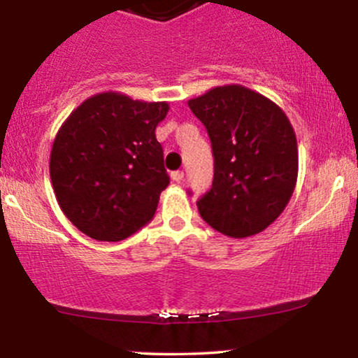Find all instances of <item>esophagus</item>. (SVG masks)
<instances>
[{"label":"esophagus","instance_id":"esophagus-1","mask_svg":"<svg viewBox=\"0 0 358 358\" xmlns=\"http://www.w3.org/2000/svg\"><path fill=\"white\" fill-rule=\"evenodd\" d=\"M183 176H185V173H183V171H171V180H173V182H182V180H183Z\"/></svg>","mask_w":358,"mask_h":358}]
</instances>
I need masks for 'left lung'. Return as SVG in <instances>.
I'll list each match as a JSON object with an SVG mask.
<instances>
[{
	"instance_id": "obj_1",
	"label": "left lung",
	"mask_w": 358,
	"mask_h": 358,
	"mask_svg": "<svg viewBox=\"0 0 358 358\" xmlns=\"http://www.w3.org/2000/svg\"><path fill=\"white\" fill-rule=\"evenodd\" d=\"M212 143V188L196 202L224 236H254L281 215L298 178V143L289 119L242 85L213 87L188 101Z\"/></svg>"
}]
</instances>
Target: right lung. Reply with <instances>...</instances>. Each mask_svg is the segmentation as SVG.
<instances>
[{
  "mask_svg": "<svg viewBox=\"0 0 358 358\" xmlns=\"http://www.w3.org/2000/svg\"><path fill=\"white\" fill-rule=\"evenodd\" d=\"M166 102L119 92L85 99L57 133L50 178L69 220L96 241L127 239L153 219L170 183L155 129Z\"/></svg>",
  "mask_w": 358,
  "mask_h": 358,
  "instance_id": "obj_1",
  "label": "right lung"
}]
</instances>
